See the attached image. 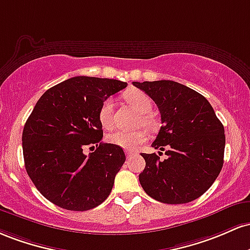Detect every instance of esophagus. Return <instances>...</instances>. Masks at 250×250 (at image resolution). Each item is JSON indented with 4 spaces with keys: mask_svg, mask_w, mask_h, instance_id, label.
<instances>
[{
    "mask_svg": "<svg viewBox=\"0 0 250 250\" xmlns=\"http://www.w3.org/2000/svg\"><path fill=\"white\" fill-rule=\"evenodd\" d=\"M134 156H136V152H130V151H126V157H127L128 159L133 158Z\"/></svg>",
    "mask_w": 250,
    "mask_h": 250,
    "instance_id": "1",
    "label": "esophagus"
}]
</instances>
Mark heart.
Returning <instances> with one entry per match:
<instances>
[{"instance_id": "heart-1", "label": "heart", "mask_w": 250, "mask_h": 250, "mask_svg": "<svg viewBox=\"0 0 250 250\" xmlns=\"http://www.w3.org/2000/svg\"><path fill=\"white\" fill-rule=\"evenodd\" d=\"M125 100L130 105H132L137 111L143 113L140 117V122L145 126L151 127L152 126V119L147 116L146 113L152 108V102L146 93L139 89H130V91L124 93ZM112 107H113V102L111 98L104 100L99 108V122L105 128H110L112 126ZM147 134L144 130L136 131H116L108 136V142L111 144L119 146L124 150H134L138 145L146 142Z\"/></svg>"}]
</instances>
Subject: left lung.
<instances>
[{
	"mask_svg": "<svg viewBox=\"0 0 250 250\" xmlns=\"http://www.w3.org/2000/svg\"><path fill=\"white\" fill-rule=\"evenodd\" d=\"M133 85L156 103L162 126L152 147L165 151L140 153L145 169L139 175L144 191L167 204L189 203L203 195L223 167L226 136L222 123L198 92L171 80Z\"/></svg>",
	"mask_w": 250,
	"mask_h": 250,
	"instance_id": "8db88e82",
	"label": "left lung"
}]
</instances>
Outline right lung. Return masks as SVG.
Listing matches in <instances>:
<instances>
[{"label":"right lung","instance_id":"1","mask_svg":"<svg viewBox=\"0 0 250 250\" xmlns=\"http://www.w3.org/2000/svg\"><path fill=\"white\" fill-rule=\"evenodd\" d=\"M127 83L74 77L47 89L22 132L24 167L42 196L60 208L86 211L111 193L126 157L122 147L103 143L99 108ZM97 148L83 153L87 145ZM93 147V146H92Z\"/></svg>","mask_w":250,"mask_h":250}]
</instances>
